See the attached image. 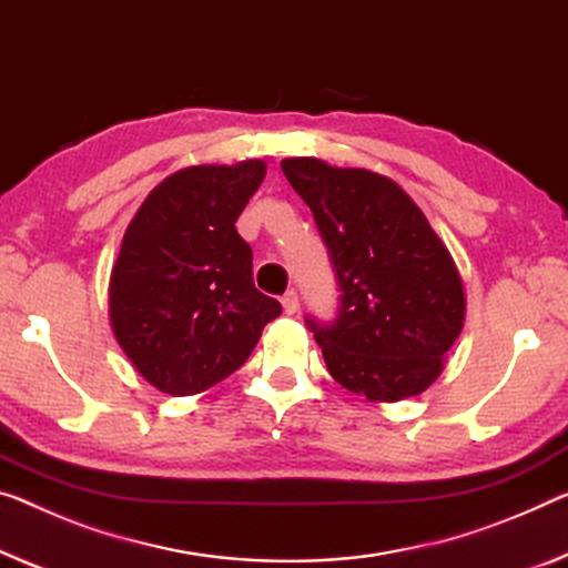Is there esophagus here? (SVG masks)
<instances>
[{
	"label": "esophagus",
	"mask_w": 568,
	"mask_h": 568,
	"mask_svg": "<svg viewBox=\"0 0 568 568\" xmlns=\"http://www.w3.org/2000/svg\"><path fill=\"white\" fill-rule=\"evenodd\" d=\"M282 307H284L286 314H294L296 310H300V296H296L294 290L286 292V294L282 296Z\"/></svg>",
	"instance_id": "1"
}]
</instances>
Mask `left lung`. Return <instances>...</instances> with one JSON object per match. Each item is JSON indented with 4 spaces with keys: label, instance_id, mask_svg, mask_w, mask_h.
Listing matches in <instances>:
<instances>
[{
    "label": "left lung",
    "instance_id": "left-lung-1",
    "mask_svg": "<svg viewBox=\"0 0 568 568\" xmlns=\"http://www.w3.org/2000/svg\"><path fill=\"white\" fill-rule=\"evenodd\" d=\"M337 274V317L307 327L339 386L368 400L418 396L439 378L465 325L455 258L412 197L371 170L290 156Z\"/></svg>",
    "mask_w": 568,
    "mask_h": 568
}]
</instances>
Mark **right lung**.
<instances>
[{"instance_id":"right-lung-1","label":"right lung","mask_w":568,"mask_h":568,"mask_svg":"<svg viewBox=\"0 0 568 568\" xmlns=\"http://www.w3.org/2000/svg\"><path fill=\"white\" fill-rule=\"evenodd\" d=\"M266 164H197L162 180L139 207L111 272L116 343L146 383L193 396L248 361L282 304L261 294L235 231Z\"/></svg>"}]
</instances>
